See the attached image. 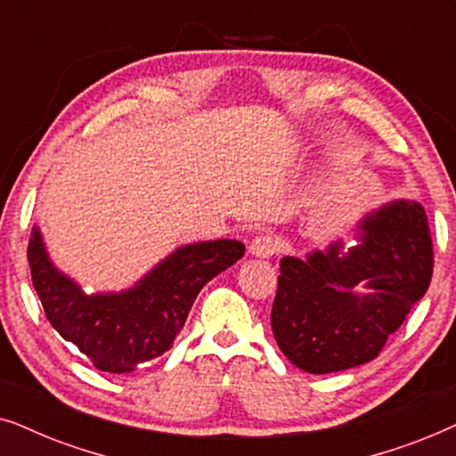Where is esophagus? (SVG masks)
Masks as SVG:
<instances>
[{
	"label": "esophagus",
	"mask_w": 456,
	"mask_h": 456,
	"mask_svg": "<svg viewBox=\"0 0 456 456\" xmlns=\"http://www.w3.org/2000/svg\"><path fill=\"white\" fill-rule=\"evenodd\" d=\"M277 241L273 235H256L250 244V254L258 258H271L277 252Z\"/></svg>",
	"instance_id": "1"
}]
</instances>
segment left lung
Listing matches in <instances>:
<instances>
[{
  "instance_id": "obj_1",
  "label": "left lung",
  "mask_w": 456,
  "mask_h": 456,
  "mask_svg": "<svg viewBox=\"0 0 456 456\" xmlns=\"http://www.w3.org/2000/svg\"><path fill=\"white\" fill-rule=\"evenodd\" d=\"M359 232L348 252L336 241L279 263L273 336L306 373L373 361L432 281L434 248L421 204L394 200L362 218Z\"/></svg>"
}]
</instances>
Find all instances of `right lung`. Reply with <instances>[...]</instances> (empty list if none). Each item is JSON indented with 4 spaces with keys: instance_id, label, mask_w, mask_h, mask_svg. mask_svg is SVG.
<instances>
[{
    "instance_id": "obj_1",
    "label": "right lung",
    "mask_w": 456,
    "mask_h": 456,
    "mask_svg": "<svg viewBox=\"0 0 456 456\" xmlns=\"http://www.w3.org/2000/svg\"><path fill=\"white\" fill-rule=\"evenodd\" d=\"M244 252L238 240L187 244L129 289L85 294L75 279L53 266L37 227L27 250L35 291L52 327L108 373H129L171 350L200 289Z\"/></svg>"
}]
</instances>
